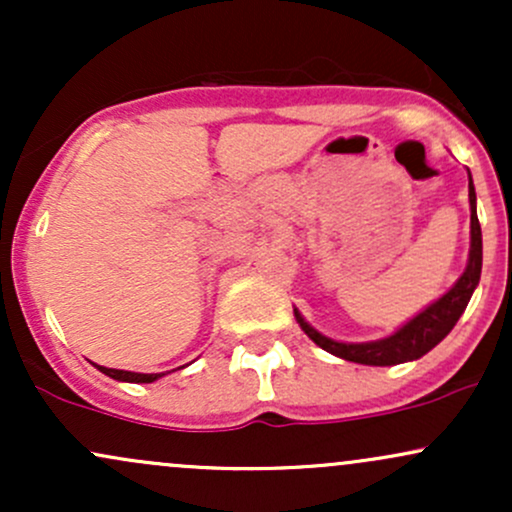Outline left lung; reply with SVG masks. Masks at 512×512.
Segmentation results:
<instances>
[{
    "label": "left lung",
    "instance_id": "8db88e82",
    "mask_svg": "<svg viewBox=\"0 0 512 512\" xmlns=\"http://www.w3.org/2000/svg\"><path fill=\"white\" fill-rule=\"evenodd\" d=\"M469 211H472V219H469V228L472 231H469L467 269H464L462 276L455 281V286L448 293H443L436 303H431L419 315L411 317L407 325L399 327L390 337L378 339V342H337V339L325 337L315 327H310L303 320V315L293 308V315H296L301 330L320 349L330 351V354L344 358V361L363 363V366H397V363L416 361V358L428 354L457 325V320H460V315L467 308L469 298H472V293L481 279V226L477 216V192H474L472 175H469Z\"/></svg>",
    "mask_w": 512,
    "mask_h": 512
}]
</instances>
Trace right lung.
Here are the masks:
<instances>
[{
	"instance_id": "right-lung-1",
	"label": "right lung",
	"mask_w": 512,
	"mask_h": 512,
	"mask_svg": "<svg viewBox=\"0 0 512 512\" xmlns=\"http://www.w3.org/2000/svg\"><path fill=\"white\" fill-rule=\"evenodd\" d=\"M101 373L108 375V378L120 380V383H154V380L163 378L166 373H132V370H115V368H105V366H96Z\"/></svg>"
}]
</instances>
